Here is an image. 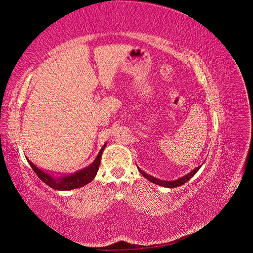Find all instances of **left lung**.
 <instances>
[{
	"label": "left lung",
	"mask_w": 253,
	"mask_h": 253,
	"mask_svg": "<svg viewBox=\"0 0 253 253\" xmlns=\"http://www.w3.org/2000/svg\"><path fill=\"white\" fill-rule=\"evenodd\" d=\"M201 167H202V166L197 167V168H195L194 170H192V171H191L190 173H188L187 175L182 176V177H180V178H178V179L171 180V181H169V180H162V179H158V178L154 177V176L148 175L147 173H144L142 170H140L139 168H138V170H139V172L144 176L145 178H147L148 180H150L151 182L155 183V185L162 186V187H165V188H176V187H179V186L183 185V183H186L190 178H192L193 176L195 175V173H196L198 170H200V168H201Z\"/></svg>",
	"instance_id": "left-lung-1"
}]
</instances>
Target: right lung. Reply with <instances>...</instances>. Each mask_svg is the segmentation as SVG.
I'll return each instance as SVG.
<instances>
[{
    "instance_id": "right-lung-1",
    "label": "right lung",
    "mask_w": 253,
    "mask_h": 253,
    "mask_svg": "<svg viewBox=\"0 0 253 253\" xmlns=\"http://www.w3.org/2000/svg\"><path fill=\"white\" fill-rule=\"evenodd\" d=\"M105 145L106 144H104L101 148L100 152H99V154L97 155L93 164L86 168H84V169H82L78 172L74 173V174L56 176V175H53L55 173L51 174V173H47V172L39 169V168L35 166L28 158H26V159L29 163V165L32 166L35 173L38 175V177H39L43 182L46 183L48 187L55 189V190L67 191V190H73V189H77V188H81L83 186H85L88 182H90L95 178V176L99 169V166H100L101 155H102V152L105 148Z\"/></svg>"
}]
</instances>
